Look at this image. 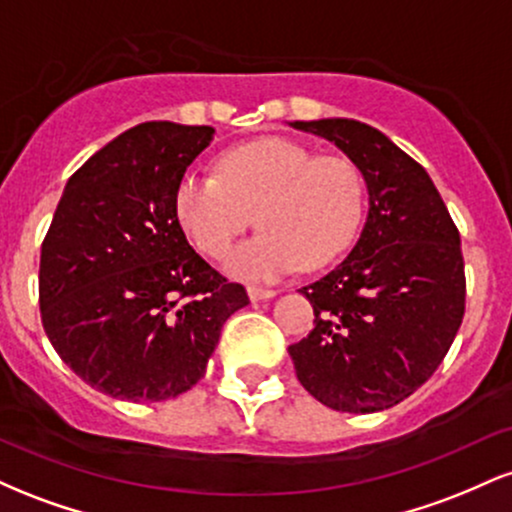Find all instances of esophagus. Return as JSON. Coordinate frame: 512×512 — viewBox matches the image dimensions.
Listing matches in <instances>:
<instances>
[{
	"instance_id": "34e87169",
	"label": "esophagus",
	"mask_w": 512,
	"mask_h": 512,
	"mask_svg": "<svg viewBox=\"0 0 512 512\" xmlns=\"http://www.w3.org/2000/svg\"><path fill=\"white\" fill-rule=\"evenodd\" d=\"M248 296H250V301H267V298L276 296V291L262 289V286H248Z\"/></svg>"
}]
</instances>
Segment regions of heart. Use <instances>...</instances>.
<instances>
[{"label":"heart","mask_w":512,"mask_h":512,"mask_svg":"<svg viewBox=\"0 0 512 512\" xmlns=\"http://www.w3.org/2000/svg\"><path fill=\"white\" fill-rule=\"evenodd\" d=\"M363 180L342 156H315L303 144L267 137L228 149L219 173L187 170L173 211L192 245L221 260L255 221L260 236L228 255V272L272 281L320 269L349 248L363 221Z\"/></svg>","instance_id":"obj_1"}]
</instances>
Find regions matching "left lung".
<instances>
[{
    "label": "left lung",
    "instance_id": "1",
    "mask_svg": "<svg viewBox=\"0 0 512 512\" xmlns=\"http://www.w3.org/2000/svg\"><path fill=\"white\" fill-rule=\"evenodd\" d=\"M344 151L368 185L349 257L303 286L315 327L289 346L317 402L349 414L390 409L436 373L462 325L460 231L424 166L356 120L291 122Z\"/></svg>",
    "mask_w": 512,
    "mask_h": 512
}]
</instances>
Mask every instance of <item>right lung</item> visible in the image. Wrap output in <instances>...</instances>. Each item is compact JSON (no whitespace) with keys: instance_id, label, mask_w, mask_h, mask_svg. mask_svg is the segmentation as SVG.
<instances>
[{"instance_id":"right-lung-1","label":"right lung","mask_w":512,"mask_h":512,"mask_svg":"<svg viewBox=\"0 0 512 512\" xmlns=\"http://www.w3.org/2000/svg\"><path fill=\"white\" fill-rule=\"evenodd\" d=\"M214 127L144 122L93 154L64 187L40 250V317L84 383L163 402L199 383L221 327L250 303L192 250L178 182Z\"/></svg>"}]
</instances>
